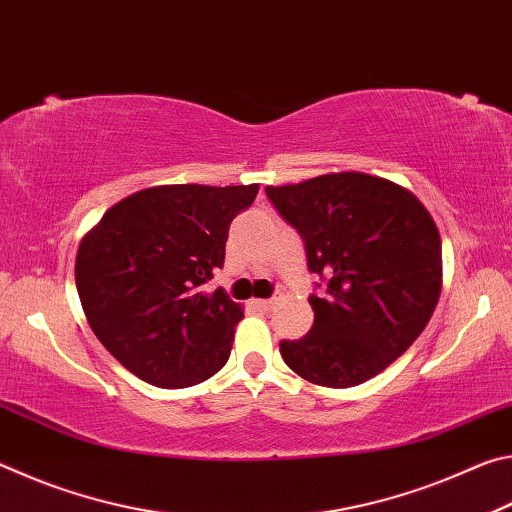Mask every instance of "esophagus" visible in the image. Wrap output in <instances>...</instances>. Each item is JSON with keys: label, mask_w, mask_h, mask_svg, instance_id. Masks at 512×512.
Returning <instances> with one entry per match:
<instances>
[{"label": "esophagus", "mask_w": 512, "mask_h": 512, "mask_svg": "<svg viewBox=\"0 0 512 512\" xmlns=\"http://www.w3.org/2000/svg\"><path fill=\"white\" fill-rule=\"evenodd\" d=\"M273 305H275V300H273V298H266V300H253V307H255V309H262V311L273 309Z\"/></svg>", "instance_id": "1"}]
</instances>
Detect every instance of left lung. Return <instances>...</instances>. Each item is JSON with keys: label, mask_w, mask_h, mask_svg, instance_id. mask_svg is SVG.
<instances>
[{"label": "left lung", "mask_w": 512, "mask_h": 512, "mask_svg": "<svg viewBox=\"0 0 512 512\" xmlns=\"http://www.w3.org/2000/svg\"><path fill=\"white\" fill-rule=\"evenodd\" d=\"M305 239L311 273L327 277L311 296L314 325L282 341L287 366L311 384L350 388L379 375L427 327L443 289L436 221L409 189L361 171L266 187Z\"/></svg>", "instance_id": "obj_1"}]
</instances>
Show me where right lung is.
<instances>
[{
	"mask_svg": "<svg viewBox=\"0 0 512 512\" xmlns=\"http://www.w3.org/2000/svg\"><path fill=\"white\" fill-rule=\"evenodd\" d=\"M259 185H158L101 216L76 253L85 318L112 357L146 384L185 388L230 357L244 307L201 287L223 266L232 219Z\"/></svg>",
	"mask_w": 512,
	"mask_h": 512,
	"instance_id": "right-lung-1",
	"label": "right lung"
}]
</instances>
